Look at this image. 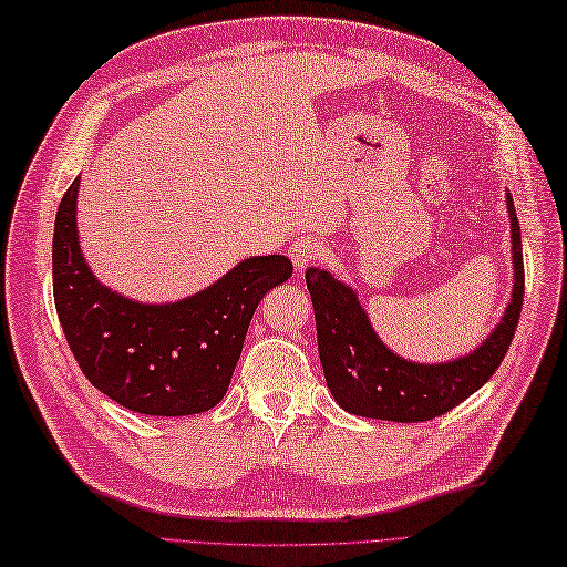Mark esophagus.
<instances>
[{"label": "esophagus", "mask_w": 567, "mask_h": 567, "mask_svg": "<svg viewBox=\"0 0 567 567\" xmlns=\"http://www.w3.org/2000/svg\"><path fill=\"white\" fill-rule=\"evenodd\" d=\"M290 260H292V265L297 270H305L307 265H311V262H317L321 256H323V246L319 244L317 238H311V236H299V238H295L292 240V246H290Z\"/></svg>", "instance_id": "34e87169"}]
</instances>
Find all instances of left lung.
I'll use <instances>...</instances> for the list:
<instances>
[{"label":"left lung","instance_id":"obj_1","mask_svg":"<svg viewBox=\"0 0 567 567\" xmlns=\"http://www.w3.org/2000/svg\"><path fill=\"white\" fill-rule=\"evenodd\" d=\"M512 224V299L495 329L475 351L443 363L396 355L372 329L355 290L329 270L309 268L307 290L317 317V341L331 396L348 414L400 421L436 419L465 402L495 375L509 351L524 302V252L516 209L507 189Z\"/></svg>","mask_w":567,"mask_h":567}]
</instances>
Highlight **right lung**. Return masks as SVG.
<instances>
[{
	"label": "right lung",
	"instance_id": "obj_1",
	"mask_svg": "<svg viewBox=\"0 0 567 567\" xmlns=\"http://www.w3.org/2000/svg\"><path fill=\"white\" fill-rule=\"evenodd\" d=\"M80 177L60 199L53 295L60 327L94 388L131 412L189 416L224 400L260 299L292 277L285 256H252L177 302L148 305L97 280L78 236Z\"/></svg>",
	"mask_w": 567,
	"mask_h": 567
}]
</instances>
